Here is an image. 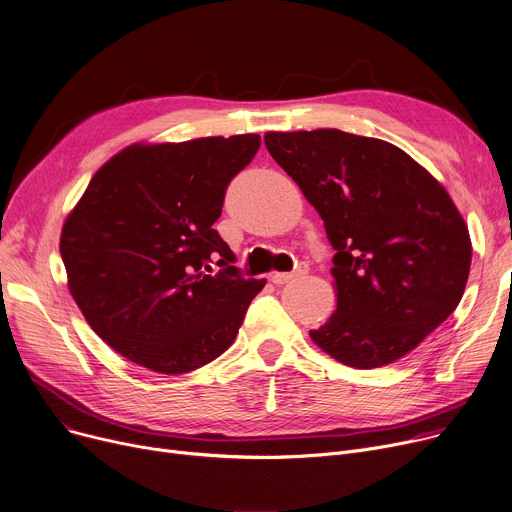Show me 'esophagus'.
<instances>
[{
  "mask_svg": "<svg viewBox=\"0 0 512 512\" xmlns=\"http://www.w3.org/2000/svg\"><path fill=\"white\" fill-rule=\"evenodd\" d=\"M306 265H298L296 267V271H292V274H284V271H276V274H271V282L274 284H286V282H290V280H294V278H298V276H304L306 274Z\"/></svg>",
  "mask_w": 512,
  "mask_h": 512,
  "instance_id": "obj_1",
  "label": "esophagus"
}]
</instances>
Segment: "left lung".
<instances>
[{"label":"left lung","mask_w":512,"mask_h":512,"mask_svg":"<svg viewBox=\"0 0 512 512\" xmlns=\"http://www.w3.org/2000/svg\"><path fill=\"white\" fill-rule=\"evenodd\" d=\"M263 140L335 249L337 309L313 342L354 368L412 352L457 309L469 278L471 238L447 189L377 138L313 129Z\"/></svg>","instance_id":"8db88e82"}]
</instances>
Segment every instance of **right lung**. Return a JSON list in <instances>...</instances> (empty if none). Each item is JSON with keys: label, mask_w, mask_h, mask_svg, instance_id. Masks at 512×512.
Returning a JSON list of instances; mask_svg holds the SVG:
<instances>
[{"label": "right lung", "mask_w": 512, "mask_h": 512, "mask_svg": "<svg viewBox=\"0 0 512 512\" xmlns=\"http://www.w3.org/2000/svg\"><path fill=\"white\" fill-rule=\"evenodd\" d=\"M259 146L257 133L133 144L96 170L59 251L84 319L123 358L183 374L234 342L265 280L238 274L214 222Z\"/></svg>", "instance_id": "1"}]
</instances>
